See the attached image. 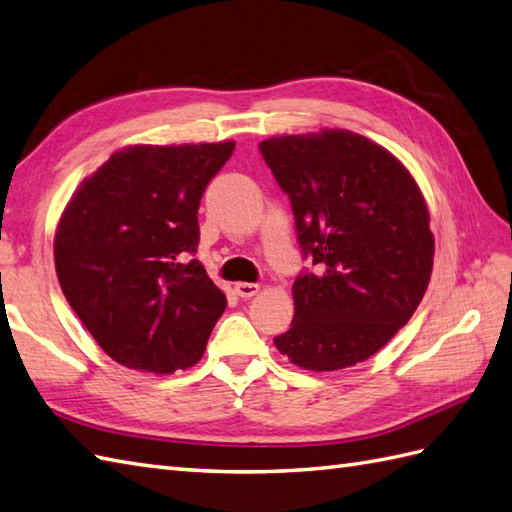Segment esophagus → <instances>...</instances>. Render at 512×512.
Instances as JSON below:
<instances>
[{
  "label": "esophagus",
  "mask_w": 512,
  "mask_h": 512,
  "mask_svg": "<svg viewBox=\"0 0 512 512\" xmlns=\"http://www.w3.org/2000/svg\"><path fill=\"white\" fill-rule=\"evenodd\" d=\"M233 290L237 296H242V299H251L259 292V285L257 283H235Z\"/></svg>",
  "instance_id": "obj_1"
}]
</instances>
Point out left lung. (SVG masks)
I'll list each match as a JSON object with an SVG mask.
<instances>
[{"mask_svg":"<svg viewBox=\"0 0 512 512\" xmlns=\"http://www.w3.org/2000/svg\"><path fill=\"white\" fill-rule=\"evenodd\" d=\"M259 150L316 266L294 281L292 327L275 347L316 373L368 360L412 318L432 277L417 181L384 146L344 128L277 135Z\"/></svg>","mask_w":512,"mask_h":512,"instance_id":"8db88e82","label":"left lung"}]
</instances>
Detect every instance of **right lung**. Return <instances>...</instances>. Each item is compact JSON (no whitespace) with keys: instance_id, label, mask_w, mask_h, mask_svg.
<instances>
[{"instance_id":"obj_1","label":"right lung","mask_w":512,"mask_h":512,"mask_svg":"<svg viewBox=\"0 0 512 512\" xmlns=\"http://www.w3.org/2000/svg\"><path fill=\"white\" fill-rule=\"evenodd\" d=\"M235 141L113 152L78 185L58 220L61 290L102 351L141 373L194 366L227 296L196 253L205 187Z\"/></svg>"}]
</instances>
